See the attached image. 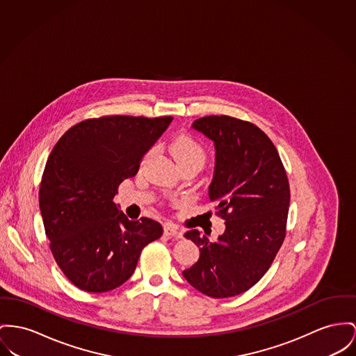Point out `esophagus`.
I'll use <instances>...</instances> for the list:
<instances>
[{"instance_id":"1","label":"esophagus","mask_w":356,"mask_h":356,"mask_svg":"<svg viewBox=\"0 0 356 356\" xmlns=\"http://www.w3.org/2000/svg\"><path fill=\"white\" fill-rule=\"evenodd\" d=\"M165 235L167 237H174V238H181V237L184 236V234L178 228L171 225V224H166L165 225Z\"/></svg>"}]
</instances>
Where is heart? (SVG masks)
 <instances>
[{
  "label": "heart",
  "instance_id": "1",
  "mask_svg": "<svg viewBox=\"0 0 356 356\" xmlns=\"http://www.w3.org/2000/svg\"><path fill=\"white\" fill-rule=\"evenodd\" d=\"M170 151L177 161L178 166L185 163H193L202 167L205 162L204 147L190 136H179L170 144Z\"/></svg>",
  "mask_w": 356,
  "mask_h": 356
}]
</instances>
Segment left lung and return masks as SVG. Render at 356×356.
I'll return each mask as SVG.
<instances>
[{
	"label": "left lung",
	"instance_id": "left-lung-1",
	"mask_svg": "<svg viewBox=\"0 0 356 356\" xmlns=\"http://www.w3.org/2000/svg\"><path fill=\"white\" fill-rule=\"evenodd\" d=\"M191 127L214 143L209 198L225 231L216 241L197 229L186 232L200 247V259L182 274L205 296L234 297L261 280L284 243L289 181L275 145L252 122L205 116Z\"/></svg>",
	"mask_w": 356,
	"mask_h": 356
}]
</instances>
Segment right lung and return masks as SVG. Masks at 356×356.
<instances>
[{
  "instance_id": "right-lung-1",
  "label": "right lung",
  "mask_w": 356,
  "mask_h": 356,
  "mask_svg": "<svg viewBox=\"0 0 356 356\" xmlns=\"http://www.w3.org/2000/svg\"><path fill=\"white\" fill-rule=\"evenodd\" d=\"M171 121L119 115L83 120L51 151L40 213L55 261L81 290L104 293L127 282L143 248L162 236L158 221L129 220L113 198Z\"/></svg>"
}]
</instances>
